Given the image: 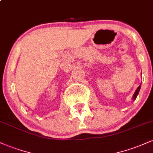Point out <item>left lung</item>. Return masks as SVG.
I'll return each mask as SVG.
<instances>
[{
    "instance_id": "1",
    "label": "left lung",
    "mask_w": 153,
    "mask_h": 153,
    "mask_svg": "<svg viewBox=\"0 0 153 153\" xmlns=\"http://www.w3.org/2000/svg\"><path fill=\"white\" fill-rule=\"evenodd\" d=\"M140 88H141V85H139V87L137 88V90L135 91L134 94V95H133V97H132V99H133V100L136 99L137 96V95H138V94H139V91H140Z\"/></svg>"
}]
</instances>
